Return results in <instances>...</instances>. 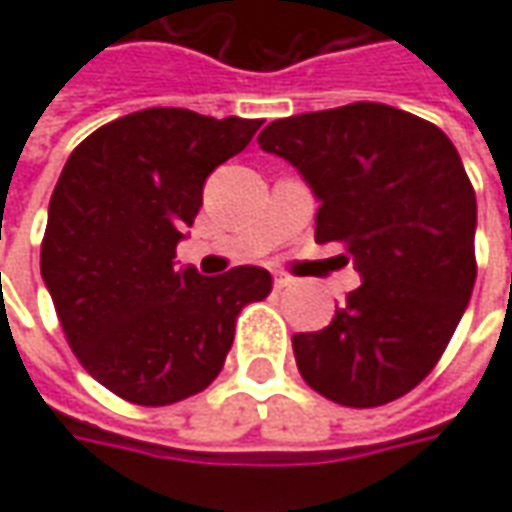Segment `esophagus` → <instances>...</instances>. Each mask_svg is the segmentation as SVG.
I'll use <instances>...</instances> for the list:
<instances>
[{
    "label": "esophagus",
    "instance_id": "34e87169",
    "mask_svg": "<svg viewBox=\"0 0 512 512\" xmlns=\"http://www.w3.org/2000/svg\"><path fill=\"white\" fill-rule=\"evenodd\" d=\"M291 283H294V280H291L289 274H274V289H286Z\"/></svg>",
    "mask_w": 512,
    "mask_h": 512
}]
</instances>
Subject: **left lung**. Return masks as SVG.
Wrapping results in <instances>:
<instances>
[{"label": "left lung", "instance_id": "left-lung-1", "mask_svg": "<svg viewBox=\"0 0 512 512\" xmlns=\"http://www.w3.org/2000/svg\"><path fill=\"white\" fill-rule=\"evenodd\" d=\"M260 150L309 184L317 243H345L360 289L320 331L291 337L311 388L377 408L431 374L476 283V195L456 147L416 115L357 101L272 121Z\"/></svg>", "mask_w": 512, "mask_h": 512}]
</instances>
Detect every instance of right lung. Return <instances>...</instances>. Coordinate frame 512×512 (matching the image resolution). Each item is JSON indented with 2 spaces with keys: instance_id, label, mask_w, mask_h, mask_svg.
Here are the masks:
<instances>
[{
  "instance_id": "obj_1",
  "label": "right lung",
  "mask_w": 512,
  "mask_h": 512,
  "mask_svg": "<svg viewBox=\"0 0 512 512\" xmlns=\"http://www.w3.org/2000/svg\"><path fill=\"white\" fill-rule=\"evenodd\" d=\"M263 121L150 107L87 135L47 209L42 280L73 354L135 405H172L221 374L246 303L272 274L235 266L203 277L175 249L212 169L246 150Z\"/></svg>"
}]
</instances>
